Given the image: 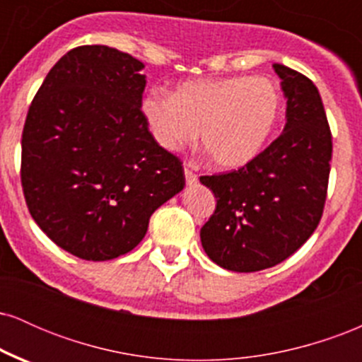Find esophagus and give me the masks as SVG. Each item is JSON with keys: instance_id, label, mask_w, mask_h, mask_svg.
<instances>
[{"instance_id": "obj_1", "label": "esophagus", "mask_w": 362, "mask_h": 362, "mask_svg": "<svg viewBox=\"0 0 362 362\" xmlns=\"http://www.w3.org/2000/svg\"><path fill=\"white\" fill-rule=\"evenodd\" d=\"M184 173H185V182H187V185L190 187V185L197 184V175H195V173H194L192 170H190L189 167H185Z\"/></svg>"}]
</instances>
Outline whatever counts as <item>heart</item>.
<instances>
[{"mask_svg": "<svg viewBox=\"0 0 362 362\" xmlns=\"http://www.w3.org/2000/svg\"><path fill=\"white\" fill-rule=\"evenodd\" d=\"M282 95L267 76H226L182 81L172 95L153 90L141 115L158 146L180 151L199 136L211 163L236 170L255 160L272 134Z\"/></svg>", "mask_w": 362, "mask_h": 362, "instance_id": "b5f03b06", "label": "heart"}]
</instances>
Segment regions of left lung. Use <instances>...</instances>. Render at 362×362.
Here are the masks:
<instances>
[{
  "instance_id": "left-lung-1",
  "label": "left lung",
  "mask_w": 362,
  "mask_h": 362,
  "mask_svg": "<svg viewBox=\"0 0 362 362\" xmlns=\"http://www.w3.org/2000/svg\"><path fill=\"white\" fill-rule=\"evenodd\" d=\"M286 97L282 134L235 172L201 177L216 211L201 228L202 248L233 272H257L293 255L318 226L327 197L332 134L313 81L274 64Z\"/></svg>"
}]
</instances>
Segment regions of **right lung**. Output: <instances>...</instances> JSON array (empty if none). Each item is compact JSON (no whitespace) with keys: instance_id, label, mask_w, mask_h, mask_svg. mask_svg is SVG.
<instances>
[{"instance_id":"1","label":"right lung","mask_w":362,"mask_h":362,"mask_svg":"<svg viewBox=\"0 0 362 362\" xmlns=\"http://www.w3.org/2000/svg\"><path fill=\"white\" fill-rule=\"evenodd\" d=\"M144 64L109 45L66 52L37 91L22 134V187L34 221L83 260L138 247L151 214L184 189L180 160L141 115Z\"/></svg>"}]
</instances>
